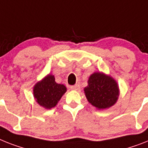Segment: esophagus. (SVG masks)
<instances>
[{
  "mask_svg": "<svg viewBox=\"0 0 148 148\" xmlns=\"http://www.w3.org/2000/svg\"><path fill=\"white\" fill-rule=\"evenodd\" d=\"M70 89L71 90H74V91H79L80 90V85H73V86H70Z\"/></svg>",
  "mask_w": 148,
  "mask_h": 148,
  "instance_id": "esophagus-1",
  "label": "esophagus"
}]
</instances>
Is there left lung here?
<instances>
[{"mask_svg": "<svg viewBox=\"0 0 148 148\" xmlns=\"http://www.w3.org/2000/svg\"><path fill=\"white\" fill-rule=\"evenodd\" d=\"M84 91L88 101L98 110L113 106L119 96L116 81L110 75L101 72H95L89 76Z\"/></svg>", "mask_w": 148, "mask_h": 148, "instance_id": "obj_1", "label": "left lung"}]
</instances>
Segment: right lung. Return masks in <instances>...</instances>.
<instances>
[{
	"instance_id": "1",
	"label": "right lung",
	"mask_w": 148,
	"mask_h": 148,
	"mask_svg": "<svg viewBox=\"0 0 148 148\" xmlns=\"http://www.w3.org/2000/svg\"><path fill=\"white\" fill-rule=\"evenodd\" d=\"M66 88L55 82L54 75L48 74L33 87V95L35 101L41 107L50 110L56 107L64 94Z\"/></svg>"
}]
</instances>
